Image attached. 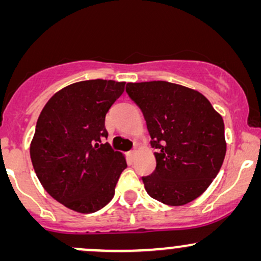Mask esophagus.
<instances>
[{
    "label": "esophagus",
    "instance_id": "obj_1",
    "mask_svg": "<svg viewBox=\"0 0 261 261\" xmlns=\"http://www.w3.org/2000/svg\"><path fill=\"white\" fill-rule=\"evenodd\" d=\"M135 153H136V149H131V151H130V152H128V155H130V157H131V158H133V157H134V155H135Z\"/></svg>",
    "mask_w": 261,
    "mask_h": 261
}]
</instances>
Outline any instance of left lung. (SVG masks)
<instances>
[{"instance_id": "8db88e82", "label": "left lung", "mask_w": 261, "mask_h": 261, "mask_svg": "<svg viewBox=\"0 0 261 261\" xmlns=\"http://www.w3.org/2000/svg\"><path fill=\"white\" fill-rule=\"evenodd\" d=\"M145 116L155 149V169L142 176L151 197L181 206L199 197L216 178L226 155L224 124L201 93L166 81L127 83Z\"/></svg>"}]
</instances>
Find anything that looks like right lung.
Segmentation results:
<instances>
[{"label": "right lung", "mask_w": 261, "mask_h": 261, "mask_svg": "<svg viewBox=\"0 0 261 261\" xmlns=\"http://www.w3.org/2000/svg\"><path fill=\"white\" fill-rule=\"evenodd\" d=\"M125 82L91 80L73 83L50 98L39 115L31 145L35 174L45 190L66 207L92 214L115 194L127 167L114 151L106 115Z\"/></svg>", "instance_id": "right-lung-1"}]
</instances>
